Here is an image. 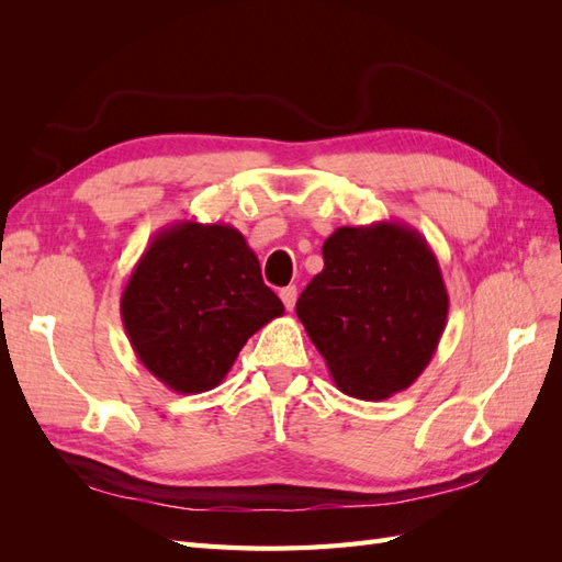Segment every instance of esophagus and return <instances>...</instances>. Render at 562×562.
Returning <instances> with one entry per match:
<instances>
[{
    "mask_svg": "<svg viewBox=\"0 0 562 562\" xmlns=\"http://www.w3.org/2000/svg\"><path fill=\"white\" fill-rule=\"evenodd\" d=\"M279 297L283 300L285 310H288V312H293L295 302H297V288H295V285H285V288H281V291H279Z\"/></svg>",
    "mask_w": 562,
    "mask_h": 562,
    "instance_id": "1",
    "label": "esophagus"
}]
</instances>
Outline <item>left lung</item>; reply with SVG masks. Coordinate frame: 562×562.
Instances as JSON below:
<instances>
[{
  "label": "left lung",
  "instance_id": "obj_1",
  "mask_svg": "<svg viewBox=\"0 0 562 562\" xmlns=\"http://www.w3.org/2000/svg\"><path fill=\"white\" fill-rule=\"evenodd\" d=\"M436 252L405 223L337 227L323 269L297 300V318L337 389L384 401L429 366L448 323Z\"/></svg>",
  "mask_w": 562,
  "mask_h": 562
}]
</instances>
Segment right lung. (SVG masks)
<instances>
[{
    "instance_id": "right-lung-1",
    "label": "right lung",
    "mask_w": 562,
    "mask_h": 562,
    "mask_svg": "<svg viewBox=\"0 0 562 562\" xmlns=\"http://www.w3.org/2000/svg\"><path fill=\"white\" fill-rule=\"evenodd\" d=\"M283 304L258 255L232 225L180 220L151 236L122 293V321L138 361L178 394L227 378L236 356Z\"/></svg>"
}]
</instances>
